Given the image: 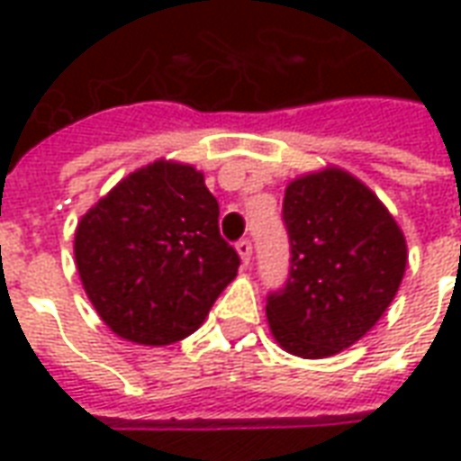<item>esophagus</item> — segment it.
Segmentation results:
<instances>
[{
	"label": "esophagus",
	"mask_w": 461,
	"mask_h": 461,
	"mask_svg": "<svg viewBox=\"0 0 461 461\" xmlns=\"http://www.w3.org/2000/svg\"><path fill=\"white\" fill-rule=\"evenodd\" d=\"M237 251H240V257L244 264H249L251 261V240L249 237H241L240 241H237Z\"/></svg>",
	"instance_id": "esophagus-1"
}]
</instances>
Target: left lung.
<instances>
[{"mask_svg": "<svg viewBox=\"0 0 461 461\" xmlns=\"http://www.w3.org/2000/svg\"><path fill=\"white\" fill-rule=\"evenodd\" d=\"M281 220L291 259L284 286L267 294L271 330L294 356L339 353L395 299L405 237L375 194L340 170L291 182Z\"/></svg>", "mask_w": 461, "mask_h": 461, "instance_id": "8db88e82", "label": "left lung"}]
</instances>
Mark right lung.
Wrapping results in <instances>:
<instances>
[{
    "instance_id": "obj_1",
    "label": "right lung",
    "mask_w": 461,
    "mask_h": 461,
    "mask_svg": "<svg viewBox=\"0 0 461 461\" xmlns=\"http://www.w3.org/2000/svg\"><path fill=\"white\" fill-rule=\"evenodd\" d=\"M74 251L98 316L142 346L194 333L240 269L202 172L165 160L118 182L78 221Z\"/></svg>"
}]
</instances>
